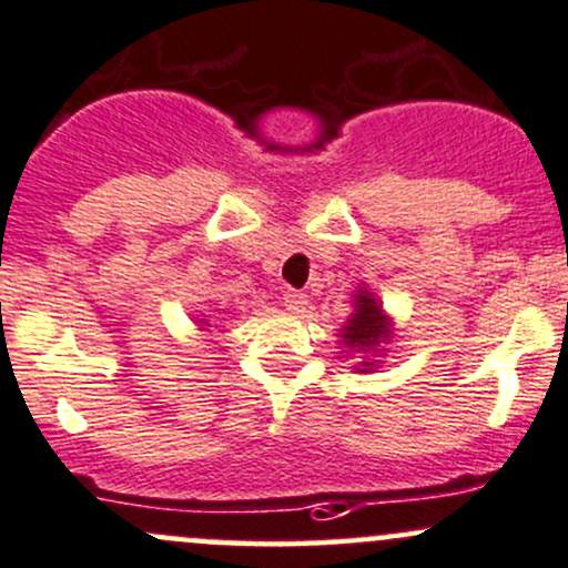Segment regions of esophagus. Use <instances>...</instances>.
I'll use <instances>...</instances> for the list:
<instances>
[{
	"label": "esophagus",
	"instance_id": "1",
	"mask_svg": "<svg viewBox=\"0 0 568 568\" xmlns=\"http://www.w3.org/2000/svg\"><path fill=\"white\" fill-rule=\"evenodd\" d=\"M283 302H285V307H288L294 315H304V313H307L310 300H307V294H302V291L288 288V291H285V294H283Z\"/></svg>",
	"mask_w": 568,
	"mask_h": 568
}]
</instances>
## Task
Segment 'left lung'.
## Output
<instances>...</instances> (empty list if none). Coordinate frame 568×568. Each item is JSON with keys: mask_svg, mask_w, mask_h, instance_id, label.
<instances>
[{"mask_svg": "<svg viewBox=\"0 0 568 568\" xmlns=\"http://www.w3.org/2000/svg\"><path fill=\"white\" fill-rule=\"evenodd\" d=\"M339 337H343L345 348L356 351V354H375L378 345H384L392 337L389 315L384 313L381 302L367 288H359L354 294V313H351L348 324L339 329ZM373 367V359H364L356 369L367 373Z\"/></svg>", "mask_w": 568, "mask_h": 568, "instance_id": "left-lung-1", "label": "left lung"}]
</instances>
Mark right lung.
Wrapping results in <instances>:
<instances>
[{"label":"right lung","instance_id":"right-lung-1","mask_svg":"<svg viewBox=\"0 0 568 568\" xmlns=\"http://www.w3.org/2000/svg\"><path fill=\"white\" fill-rule=\"evenodd\" d=\"M199 324H206V318H201V321H199Z\"/></svg>","mask_w":568,"mask_h":568}]
</instances>
